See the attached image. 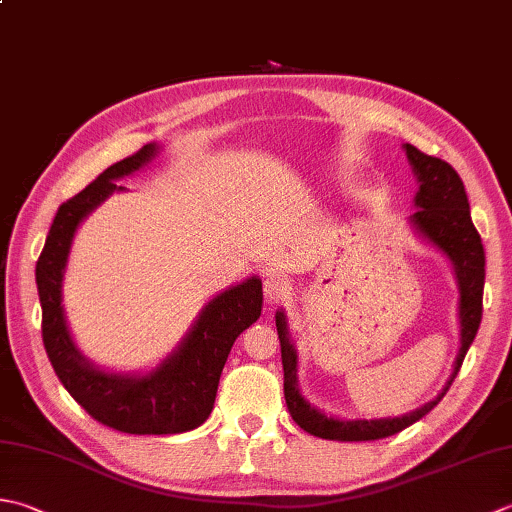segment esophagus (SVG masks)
<instances>
[{
  "label": "esophagus",
  "instance_id": "esophagus-1",
  "mask_svg": "<svg viewBox=\"0 0 512 512\" xmlns=\"http://www.w3.org/2000/svg\"><path fill=\"white\" fill-rule=\"evenodd\" d=\"M264 295L268 302H279L290 295V282L279 273H268L264 277Z\"/></svg>",
  "mask_w": 512,
  "mask_h": 512
}]
</instances>
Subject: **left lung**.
<instances>
[{
	"instance_id": "1",
	"label": "left lung",
	"mask_w": 512,
	"mask_h": 512,
	"mask_svg": "<svg viewBox=\"0 0 512 512\" xmlns=\"http://www.w3.org/2000/svg\"><path fill=\"white\" fill-rule=\"evenodd\" d=\"M408 162L413 166L419 179V193L415 197L417 213L410 217L413 226L422 233L430 244L437 246L442 253L453 262L457 282H459V319H462V348H459L455 370L450 382L437 395L433 402L413 410V413L393 417V419H355V422H344V419L326 417L317 408L310 406L306 399L299 395L297 388V353L293 344L288 342L286 317L284 313L275 315L279 346H282V366H284V397L288 413L293 422L304 428L306 433L335 439V442H373V439H384L390 435L402 433L404 428L415 424L428 415L446 395V390L453 384L459 368H462L464 357L470 344L482 324V299H484V279H486V255L484 244L479 237L477 228L470 219V206L466 197V188L462 177L448 162L439 157H430L422 150L406 144Z\"/></svg>"
}]
</instances>
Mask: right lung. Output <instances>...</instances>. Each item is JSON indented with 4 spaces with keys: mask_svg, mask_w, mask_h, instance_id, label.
Returning <instances> with one entry per match:
<instances>
[{
    "mask_svg": "<svg viewBox=\"0 0 512 512\" xmlns=\"http://www.w3.org/2000/svg\"><path fill=\"white\" fill-rule=\"evenodd\" d=\"M155 153L157 146L146 144L66 199L57 210L35 266L42 339L55 375L90 417L130 435H175L202 426L213 410L230 348L262 315V282L250 277L217 295L202 310L182 346L144 377L102 373L75 348L62 308V277L70 242L90 210L110 193L122 190L117 179L142 168Z\"/></svg>",
    "mask_w": 512,
    "mask_h": 512,
    "instance_id": "1",
    "label": "right lung"
}]
</instances>
